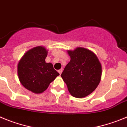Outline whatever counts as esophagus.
Listing matches in <instances>:
<instances>
[{
    "mask_svg": "<svg viewBox=\"0 0 127 127\" xmlns=\"http://www.w3.org/2000/svg\"><path fill=\"white\" fill-rule=\"evenodd\" d=\"M63 70V68H61V69H59V70H58V72H59V73L60 74V75H61V74L62 73Z\"/></svg>",
    "mask_w": 127,
    "mask_h": 127,
    "instance_id": "1",
    "label": "esophagus"
}]
</instances>
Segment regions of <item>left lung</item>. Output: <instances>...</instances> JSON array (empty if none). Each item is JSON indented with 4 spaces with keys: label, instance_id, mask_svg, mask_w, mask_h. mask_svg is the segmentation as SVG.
I'll return each instance as SVG.
<instances>
[{
    "label": "left lung",
    "instance_id": "1",
    "mask_svg": "<svg viewBox=\"0 0 127 127\" xmlns=\"http://www.w3.org/2000/svg\"><path fill=\"white\" fill-rule=\"evenodd\" d=\"M71 60L61 77L72 96L82 98L95 91L102 75V66L96 55L85 48L68 51Z\"/></svg>",
    "mask_w": 127,
    "mask_h": 127
}]
</instances>
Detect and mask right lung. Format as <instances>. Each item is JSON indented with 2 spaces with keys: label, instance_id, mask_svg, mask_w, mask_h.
<instances>
[{
  "label": "right lung",
  "instance_id": "add662e5",
  "mask_svg": "<svg viewBox=\"0 0 127 127\" xmlns=\"http://www.w3.org/2000/svg\"><path fill=\"white\" fill-rule=\"evenodd\" d=\"M47 56V51L44 47H36L27 51L18 64L19 81L33 93H42L59 75L52 63H45Z\"/></svg>",
  "mask_w": 127,
  "mask_h": 127
}]
</instances>
